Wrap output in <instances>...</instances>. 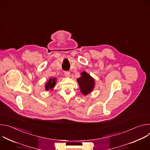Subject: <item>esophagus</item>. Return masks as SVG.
<instances>
[{"mask_svg":"<svg viewBox=\"0 0 150 150\" xmlns=\"http://www.w3.org/2000/svg\"><path fill=\"white\" fill-rule=\"evenodd\" d=\"M64 74H65V76L66 77H69L71 76V73L69 71H65Z\"/></svg>","mask_w":150,"mask_h":150,"instance_id":"obj_1","label":"esophagus"}]
</instances>
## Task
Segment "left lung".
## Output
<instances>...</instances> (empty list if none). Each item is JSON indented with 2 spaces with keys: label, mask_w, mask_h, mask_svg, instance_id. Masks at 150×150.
<instances>
[{
  "label": "left lung",
  "mask_w": 150,
  "mask_h": 150,
  "mask_svg": "<svg viewBox=\"0 0 150 150\" xmlns=\"http://www.w3.org/2000/svg\"><path fill=\"white\" fill-rule=\"evenodd\" d=\"M81 74V76L77 79V82L79 85L81 93L86 96L92 92L94 88V79L85 71Z\"/></svg>",
  "instance_id": "1"
}]
</instances>
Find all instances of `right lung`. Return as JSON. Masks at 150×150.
<instances>
[{
	"label": "right lung",
	"instance_id": "add662e5",
	"mask_svg": "<svg viewBox=\"0 0 150 150\" xmlns=\"http://www.w3.org/2000/svg\"><path fill=\"white\" fill-rule=\"evenodd\" d=\"M56 81V79L55 78H50L49 80L48 81V82L45 85L46 90H47V91L52 90L53 88L55 86Z\"/></svg>",
	"mask_w": 150,
	"mask_h": 150
}]
</instances>
